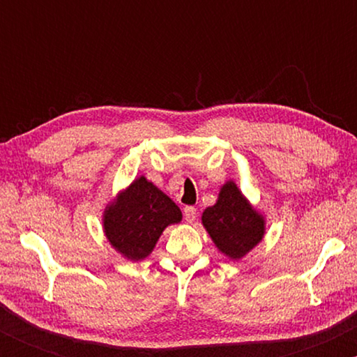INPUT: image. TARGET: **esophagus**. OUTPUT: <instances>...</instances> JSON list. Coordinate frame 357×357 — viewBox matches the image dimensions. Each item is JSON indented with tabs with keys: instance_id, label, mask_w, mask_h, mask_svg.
Wrapping results in <instances>:
<instances>
[{
	"instance_id": "34e87169",
	"label": "esophagus",
	"mask_w": 357,
	"mask_h": 357,
	"mask_svg": "<svg viewBox=\"0 0 357 357\" xmlns=\"http://www.w3.org/2000/svg\"><path fill=\"white\" fill-rule=\"evenodd\" d=\"M196 215H198V213H196V208L195 206H186V208H184V220H186L188 223H192V221L196 220Z\"/></svg>"
}]
</instances>
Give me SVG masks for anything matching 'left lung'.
Instances as JSON below:
<instances>
[{"instance_id":"left-lung-1","label":"left lung","mask_w":357,"mask_h":357,"mask_svg":"<svg viewBox=\"0 0 357 357\" xmlns=\"http://www.w3.org/2000/svg\"><path fill=\"white\" fill-rule=\"evenodd\" d=\"M202 225L220 253L241 260L264 240L265 216L248 202L233 179L220 188L218 199L202 215Z\"/></svg>"}]
</instances>
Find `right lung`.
Masks as SVG:
<instances>
[{
  "label": "right lung",
  "instance_id": "1",
  "mask_svg": "<svg viewBox=\"0 0 357 357\" xmlns=\"http://www.w3.org/2000/svg\"><path fill=\"white\" fill-rule=\"evenodd\" d=\"M181 220L178 204L146 176H139L105 204L102 228L117 253L141 261L153 253L162 231Z\"/></svg>",
  "mask_w": 357,
  "mask_h": 357
}]
</instances>
